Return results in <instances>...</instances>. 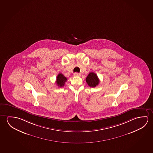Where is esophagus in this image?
<instances>
[{
    "instance_id": "esophagus-1",
    "label": "esophagus",
    "mask_w": 153,
    "mask_h": 153,
    "mask_svg": "<svg viewBox=\"0 0 153 153\" xmlns=\"http://www.w3.org/2000/svg\"><path fill=\"white\" fill-rule=\"evenodd\" d=\"M80 75L81 74L80 73H77V72L74 73V76H80Z\"/></svg>"
}]
</instances>
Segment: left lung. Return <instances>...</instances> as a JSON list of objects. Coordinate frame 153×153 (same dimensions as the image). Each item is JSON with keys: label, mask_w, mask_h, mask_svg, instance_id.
Wrapping results in <instances>:
<instances>
[{"label": "left lung", "mask_w": 153, "mask_h": 153, "mask_svg": "<svg viewBox=\"0 0 153 153\" xmlns=\"http://www.w3.org/2000/svg\"><path fill=\"white\" fill-rule=\"evenodd\" d=\"M86 82L89 86L91 87H95L100 83V80L97 76V74L94 72H90L85 79Z\"/></svg>", "instance_id": "8db88e82"}]
</instances>
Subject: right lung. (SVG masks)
<instances>
[{
  "label": "right lung",
  "instance_id": "add662e5",
  "mask_svg": "<svg viewBox=\"0 0 153 153\" xmlns=\"http://www.w3.org/2000/svg\"><path fill=\"white\" fill-rule=\"evenodd\" d=\"M67 78L65 76H64L63 74L62 73H59L57 78H56V85H58L59 87H63L66 81H67Z\"/></svg>",
  "mask_w": 153,
  "mask_h": 153
}]
</instances>
